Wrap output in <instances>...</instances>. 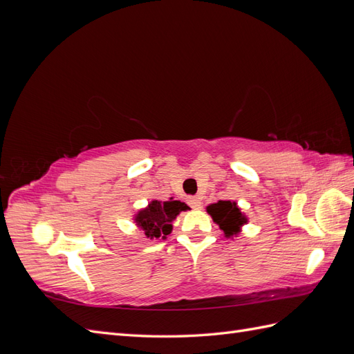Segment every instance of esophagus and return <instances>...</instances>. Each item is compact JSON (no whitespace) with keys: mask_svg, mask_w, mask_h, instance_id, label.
I'll return each mask as SVG.
<instances>
[{"mask_svg":"<svg viewBox=\"0 0 354 354\" xmlns=\"http://www.w3.org/2000/svg\"><path fill=\"white\" fill-rule=\"evenodd\" d=\"M189 201V205L194 208V209H199L202 207V202H201V198H196V196H192L187 199Z\"/></svg>","mask_w":354,"mask_h":354,"instance_id":"1","label":"esophagus"}]
</instances>
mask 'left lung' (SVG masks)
<instances>
[{
    "instance_id": "obj_1",
    "label": "left lung",
    "mask_w": 354,
    "mask_h": 354,
    "mask_svg": "<svg viewBox=\"0 0 354 354\" xmlns=\"http://www.w3.org/2000/svg\"><path fill=\"white\" fill-rule=\"evenodd\" d=\"M207 212L227 239L238 236L245 224H248V217L241 211L239 205L234 201H218L216 203H211L207 207Z\"/></svg>"
}]
</instances>
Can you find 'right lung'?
I'll return each instance as SVG.
<instances>
[{
	"label": "right lung",
	"mask_w": 354,
	"mask_h": 354,
	"mask_svg": "<svg viewBox=\"0 0 354 354\" xmlns=\"http://www.w3.org/2000/svg\"><path fill=\"white\" fill-rule=\"evenodd\" d=\"M189 209L185 202L174 201L173 198L167 202L153 199L147 203V207L138 209L133 220L147 239H167L173 232V221L178 214Z\"/></svg>",
	"instance_id": "add662e5"
}]
</instances>
